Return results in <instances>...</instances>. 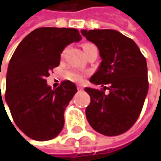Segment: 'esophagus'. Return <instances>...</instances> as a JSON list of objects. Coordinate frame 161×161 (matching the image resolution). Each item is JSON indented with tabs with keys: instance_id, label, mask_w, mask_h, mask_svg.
Here are the masks:
<instances>
[{
	"instance_id": "1",
	"label": "esophagus",
	"mask_w": 161,
	"mask_h": 161,
	"mask_svg": "<svg viewBox=\"0 0 161 161\" xmlns=\"http://www.w3.org/2000/svg\"><path fill=\"white\" fill-rule=\"evenodd\" d=\"M76 88H77V90H78V91H82V90L84 89V88H83V86H80V85H78V86H76Z\"/></svg>"
}]
</instances>
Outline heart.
<instances>
[{
    "label": "heart",
    "instance_id": "heart-1",
    "mask_svg": "<svg viewBox=\"0 0 161 161\" xmlns=\"http://www.w3.org/2000/svg\"><path fill=\"white\" fill-rule=\"evenodd\" d=\"M92 45H93V44H92V43H85V44L83 45L84 51L86 50L88 47L92 46ZM64 53H65V52H64ZM84 76H85V73L79 72V71H76V70H68V71L66 72V77H67L69 80L73 81V82H76V83L81 82V81L83 80Z\"/></svg>",
    "mask_w": 161,
    "mask_h": 161
}]
</instances>
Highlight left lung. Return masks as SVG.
<instances>
[{"mask_svg": "<svg viewBox=\"0 0 161 161\" xmlns=\"http://www.w3.org/2000/svg\"><path fill=\"white\" fill-rule=\"evenodd\" d=\"M93 42L103 58L90 78L102 90L86 87L91 102L86 107V119L98 133L119 136L129 130L141 114L148 92L146 58L132 39L112 29L81 30Z\"/></svg>", "mask_w": 161, "mask_h": 161, "instance_id": "8db88e82", "label": "left lung"}]
</instances>
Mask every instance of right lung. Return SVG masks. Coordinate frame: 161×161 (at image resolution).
<instances>
[{
  "label": "right lung",
  "instance_id": "1",
  "mask_svg": "<svg viewBox=\"0 0 161 161\" xmlns=\"http://www.w3.org/2000/svg\"><path fill=\"white\" fill-rule=\"evenodd\" d=\"M75 28L40 27L21 41L9 60L5 100L15 124L36 141L52 140L64 126V111L77 92L72 82L46 84L67 45L80 41Z\"/></svg>",
  "mask_w": 161,
  "mask_h": 161
}]
</instances>
